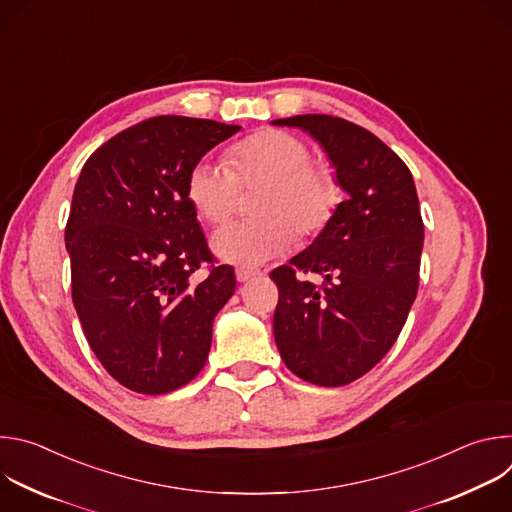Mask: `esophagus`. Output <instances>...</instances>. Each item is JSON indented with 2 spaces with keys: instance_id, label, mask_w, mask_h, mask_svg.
Masks as SVG:
<instances>
[{
  "instance_id": "obj_1",
  "label": "esophagus",
  "mask_w": 512,
  "mask_h": 512,
  "mask_svg": "<svg viewBox=\"0 0 512 512\" xmlns=\"http://www.w3.org/2000/svg\"><path fill=\"white\" fill-rule=\"evenodd\" d=\"M235 275H237V281H239V283H245V281H251V279L261 277V275H263V271H259V269H245V267H239Z\"/></svg>"
}]
</instances>
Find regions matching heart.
Instances as JSON below:
<instances>
[{"mask_svg": "<svg viewBox=\"0 0 512 512\" xmlns=\"http://www.w3.org/2000/svg\"><path fill=\"white\" fill-rule=\"evenodd\" d=\"M229 166L200 160L188 176L186 192L196 212L221 225L235 210L239 184H265L257 221L235 223L212 237L214 255L231 265L255 267L294 245V222L302 235L318 233L336 210L340 188L326 164L310 162L304 139L281 129H261L229 150Z\"/></svg>", "mask_w": 512, "mask_h": 512, "instance_id": "1", "label": "heart"}]
</instances>
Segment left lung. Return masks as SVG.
I'll list each match as a JSON object with an SVG mask.
<instances>
[{
  "mask_svg": "<svg viewBox=\"0 0 512 512\" xmlns=\"http://www.w3.org/2000/svg\"><path fill=\"white\" fill-rule=\"evenodd\" d=\"M271 123L314 137L348 194L312 245L271 271L285 367L312 385L342 387L389 352L415 302L423 249L415 182L393 150L350 121L296 115ZM296 270L320 272L323 287L298 280Z\"/></svg>",
  "mask_w": 512,
  "mask_h": 512,
  "instance_id": "1",
  "label": "left lung"
}]
</instances>
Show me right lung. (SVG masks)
I'll use <instances>...</instances> for the list:
<instances>
[{
  "label": "right lung",
  "mask_w": 512,
  "mask_h": 512,
  "mask_svg": "<svg viewBox=\"0 0 512 512\" xmlns=\"http://www.w3.org/2000/svg\"><path fill=\"white\" fill-rule=\"evenodd\" d=\"M241 125L162 115L141 121L87 160L64 231L72 302L105 371L123 387L164 395L204 367L214 316L235 271L212 267L188 200L190 170Z\"/></svg>",
  "instance_id": "right-lung-1"
}]
</instances>
